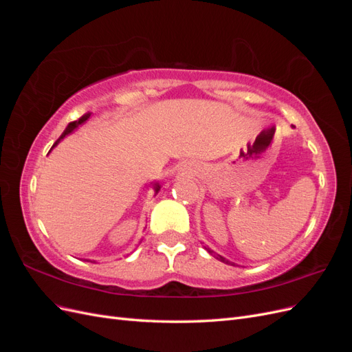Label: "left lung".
<instances>
[{"instance_id":"1","label":"left lung","mask_w":352,"mask_h":352,"mask_svg":"<svg viewBox=\"0 0 352 352\" xmlns=\"http://www.w3.org/2000/svg\"><path fill=\"white\" fill-rule=\"evenodd\" d=\"M206 250L211 254V255H214V257L217 258V260H220L221 263H225V264H229V265H235V263H232V261H229V260H226L225 257H221V255L220 254H217V252H214V251H212V250H210V248H207L206 247Z\"/></svg>"}]
</instances>
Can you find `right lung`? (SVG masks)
Returning <instances> with one entry per match:
<instances>
[{"label":"right lung","instance_id":"right-lung-1","mask_svg":"<svg viewBox=\"0 0 352 352\" xmlns=\"http://www.w3.org/2000/svg\"><path fill=\"white\" fill-rule=\"evenodd\" d=\"M89 117H91V113H87V114H83L82 117H80V119L79 120H74V122H70L69 124H67V127H66V129H65V132H63L61 133V136L58 138V140H57V142L54 144V145H52V148H54L61 140H65V136H67L69 133H72L74 129H78V127L80 126V124H83L85 122H87L88 119H89ZM160 188H162V186H160V184H155V186H154V192L155 194H158V190H160ZM88 261V260H87ZM91 263H95V261H91Z\"/></svg>","mask_w":352,"mask_h":352}]
</instances>
